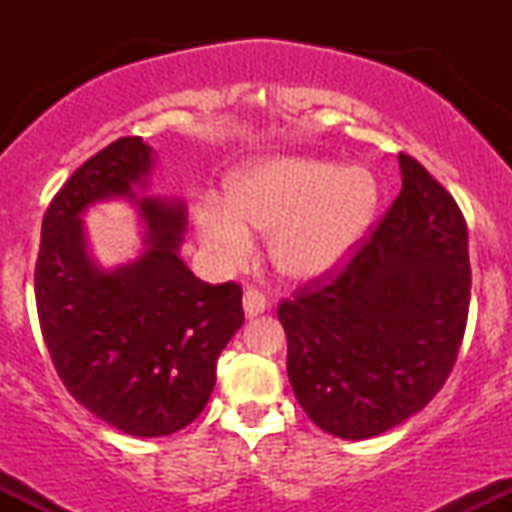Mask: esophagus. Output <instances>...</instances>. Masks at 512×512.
Here are the masks:
<instances>
[{
  "label": "esophagus",
  "mask_w": 512,
  "mask_h": 512,
  "mask_svg": "<svg viewBox=\"0 0 512 512\" xmlns=\"http://www.w3.org/2000/svg\"><path fill=\"white\" fill-rule=\"evenodd\" d=\"M243 308H245V315L248 317H255L267 310V298H264L262 291L257 289H248L243 293Z\"/></svg>",
  "instance_id": "34e87169"
}]
</instances>
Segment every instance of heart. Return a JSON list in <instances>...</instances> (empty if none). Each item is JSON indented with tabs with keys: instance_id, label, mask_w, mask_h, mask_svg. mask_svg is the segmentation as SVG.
Listing matches in <instances>:
<instances>
[{
	"instance_id": "1",
	"label": "heart",
	"mask_w": 512,
	"mask_h": 512,
	"mask_svg": "<svg viewBox=\"0 0 512 512\" xmlns=\"http://www.w3.org/2000/svg\"><path fill=\"white\" fill-rule=\"evenodd\" d=\"M378 182L361 166L317 158L252 163L226 182V197L195 202L202 248L216 267L236 269L269 236V257L284 279L317 281L351 260L378 211Z\"/></svg>"
}]
</instances>
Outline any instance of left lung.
I'll list each match as a JSON object with an SVG mask.
<instances>
[{
    "instance_id": "8db88e82",
    "label": "left lung",
    "mask_w": 512,
    "mask_h": 512,
    "mask_svg": "<svg viewBox=\"0 0 512 512\" xmlns=\"http://www.w3.org/2000/svg\"><path fill=\"white\" fill-rule=\"evenodd\" d=\"M402 192L342 272L279 303L286 370L305 414L337 438L390 431L438 395L469 313L467 221L416 158Z\"/></svg>"
}]
</instances>
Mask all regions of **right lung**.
Masks as SVG:
<instances>
[{"mask_svg":"<svg viewBox=\"0 0 512 512\" xmlns=\"http://www.w3.org/2000/svg\"><path fill=\"white\" fill-rule=\"evenodd\" d=\"M151 166L142 137L88 158L45 211L35 262L40 330L64 387L139 438L170 436L202 414L219 354L245 322L236 281L207 284L180 260L185 204L134 197ZM113 196L138 204L147 231L143 255L105 273L87 252L83 214Z\"/></svg>","mask_w":512,"mask_h":512,"instance_id":"1","label":"right lung"}]
</instances>
